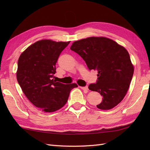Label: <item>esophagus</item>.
Segmentation results:
<instances>
[{
  "instance_id": "1",
  "label": "esophagus",
  "mask_w": 150,
  "mask_h": 150,
  "mask_svg": "<svg viewBox=\"0 0 150 150\" xmlns=\"http://www.w3.org/2000/svg\"><path fill=\"white\" fill-rule=\"evenodd\" d=\"M81 88L82 89V90H85V91H88V87L87 86H84V87H81Z\"/></svg>"
}]
</instances>
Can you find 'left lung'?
Returning a JSON list of instances; mask_svg holds the SVG:
<instances>
[{"mask_svg": "<svg viewBox=\"0 0 150 150\" xmlns=\"http://www.w3.org/2000/svg\"><path fill=\"white\" fill-rule=\"evenodd\" d=\"M71 50L84 59L90 70L98 71L96 83L88 88L97 91L103 100L100 110H110L122 100L128 90L134 68L124 47L106 37H88L73 43Z\"/></svg>", "mask_w": 150, "mask_h": 150, "instance_id": "left-lung-1", "label": "left lung"}]
</instances>
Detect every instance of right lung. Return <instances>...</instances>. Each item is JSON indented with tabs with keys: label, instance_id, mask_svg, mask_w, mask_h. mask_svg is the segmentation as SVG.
I'll return each instance as SVG.
<instances>
[{
	"label": "right lung",
	"instance_id": "1",
	"mask_svg": "<svg viewBox=\"0 0 150 150\" xmlns=\"http://www.w3.org/2000/svg\"><path fill=\"white\" fill-rule=\"evenodd\" d=\"M70 42L41 40L22 53L17 79L22 91L35 106L45 112L62 108L77 84H64L53 80L60 54Z\"/></svg>",
	"mask_w": 150,
	"mask_h": 150
}]
</instances>
